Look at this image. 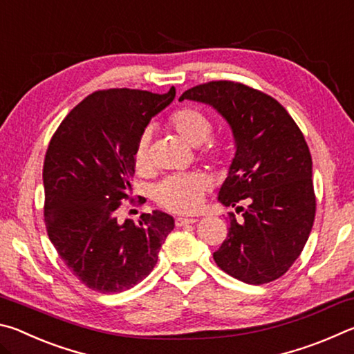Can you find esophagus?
<instances>
[{
  "instance_id": "34e87169",
  "label": "esophagus",
  "mask_w": 354,
  "mask_h": 354,
  "mask_svg": "<svg viewBox=\"0 0 354 354\" xmlns=\"http://www.w3.org/2000/svg\"><path fill=\"white\" fill-rule=\"evenodd\" d=\"M196 218H189V217H178L176 220H175V223H176V226H185V225H194V223H196Z\"/></svg>"
}]
</instances>
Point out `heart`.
Here are the masks:
<instances>
[{"mask_svg": "<svg viewBox=\"0 0 354 354\" xmlns=\"http://www.w3.org/2000/svg\"><path fill=\"white\" fill-rule=\"evenodd\" d=\"M169 128L179 139L190 147H200L203 158L211 160L214 165H223L232 154L230 140L221 137L209 136L214 131V123L205 112L195 107H181L171 113L167 120ZM134 164L139 170L147 171L151 169L149 158V131H143L139 136L134 149ZM212 181L206 173L194 171L187 175H176L164 179L154 190V200L160 207L178 214H190L200 207L203 196L211 190Z\"/></svg>", "mask_w": 354, "mask_h": 354, "instance_id": "b5f03b06", "label": "heart"}]
</instances>
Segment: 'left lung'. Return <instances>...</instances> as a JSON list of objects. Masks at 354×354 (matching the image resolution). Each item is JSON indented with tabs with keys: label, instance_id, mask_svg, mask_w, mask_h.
<instances>
[{
	"label": "left lung",
	"instance_id": "8db88e82",
	"mask_svg": "<svg viewBox=\"0 0 354 354\" xmlns=\"http://www.w3.org/2000/svg\"><path fill=\"white\" fill-rule=\"evenodd\" d=\"M185 98L215 107L236 139L218 200L242 220L230 212L215 263L247 284L281 278L301 254L315 218L313 158L301 129L273 97L242 82H205L179 101Z\"/></svg>",
	"mask_w": 354,
	"mask_h": 354
}]
</instances>
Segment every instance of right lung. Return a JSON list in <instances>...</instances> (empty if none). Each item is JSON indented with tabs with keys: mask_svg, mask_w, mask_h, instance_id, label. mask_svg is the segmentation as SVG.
<instances>
[{
	"mask_svg": "<svg viewBox=\"0 0 354 354\" xmlns=\"http://www.w3.org/2000/svg\"><path fill=\"white\" fill-rule=\"evenodd\" d=\"M137 88H107L84 98L62 120L44 162L45 226L68 270L88 289L123 292L147 278L175 226L169 214L117 221L131 198L134 149L151 117L175 98ZM145 203L139 196L137 205ZM131 205H136L131 201Z\"/></svg>",
	"mask_w": 354,
	"mask_h": 354,
	"instance_id": "add662e5",
	"label": "right lung"
}]
</instances>
